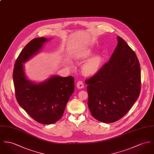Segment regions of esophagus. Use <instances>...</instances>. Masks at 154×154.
I'll return each instance as SVG.
<instances>
[{"instance_id":"esophagus-1","label":"esophagus","mask_w":154,"mask_h":154,"mask_svg":"<svg viewBox=\"0 0 154 154\" xmlns=\"http://www.w3.org/2000/svg\"><path fill=\"white\" fill-rule=\"evenodd\" d=\"M77 87L79 88V89H82V88H84V83L82 82H81V81H79V82H78L77 83Z\"/></svg>"}]
</instances>
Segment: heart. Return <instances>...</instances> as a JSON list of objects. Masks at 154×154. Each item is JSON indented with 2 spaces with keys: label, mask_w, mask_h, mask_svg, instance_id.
I'll use <instances>...</instances> for the list:
<instances>
[{
  "label": "heart",
  "mask_w": 154,
  "mask_h": 154,
  "mask_svg": "<svg viewBox=\"0 0 154 154\" xmlns=\"http://www.w3.org/2000/svg\"><path fill=\"white\" fill-rule=\"evenodd\" d=\"M93 51L91 49L87 48L79 55L81 58H87L89 57ZM103 57L99 54H96L92 56L88 60H87L82 66V71L86 75H92L96 73L102 63Z\"/></svg>",
  "instance_id": "1"
}]
</instances>
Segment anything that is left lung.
Instances as JSON below:
<instances>
[{"mask_svg":"<svg viewBox=\"0 0 154 154\" xmlns=\"http://www.w3.org/2000/svg\"><path fill=\"white\" fill-rule=\"evenodd\" d=\"M110 59L88 85V106L95 119L105 123L124 117L137 100L141 90V69L135 52L119 36Z\"/></svg>","mask_w":154,"mask_h":154,"instance_id":"obj_1","label":"left lung"}]
</instances>
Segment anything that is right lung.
Wrapping results in <instances>:
<instances>
[{
    "instance_id": "right-lung-1",
    "label": "right lung",
    "mask_w": 154,
    "mask_h": 154,
    "mask_svg": "<svg viewBox=\"0 0 154 154\" xmlns=\"http://www.w3.org/2000/svg\"><path fill=\"white\" fill-rule=\"evenodd\" d=\"M50 40L38 37L31 40L16 60L13 75L18 103L32 119L43 124H53L61 118L74 91L72 76L53 75L38 83L29 80L25 73L24 64L38 54Z\"/></svg>"
}]
</instances>
